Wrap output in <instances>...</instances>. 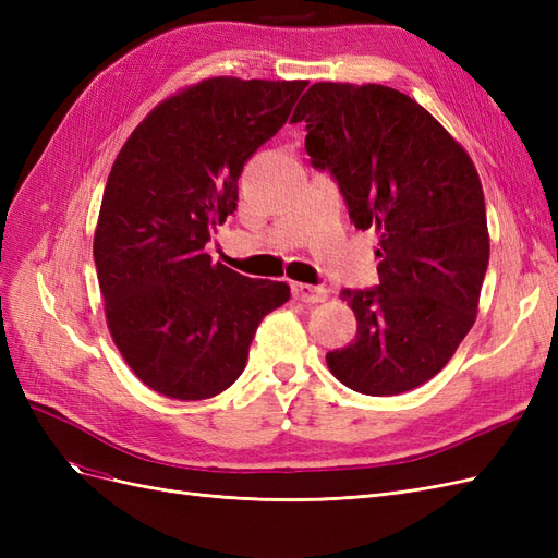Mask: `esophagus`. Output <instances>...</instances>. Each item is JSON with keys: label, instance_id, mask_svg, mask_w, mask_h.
I'll return each instance as SVG.
<instances>
[{"label": "esophagus", "instance_id": "esophagus-1", "mask_svg": "<svg viewBox=\"0 0 558 558\" xmlns=\"http://www.w3.org/2000/svg\"><path fill=\"white\" fill-rule=\"evenodd\" d=\"M293 295L300 302H310V305L328 300V291L324 289V286H310V283H293Z\"/></svg>", "mask_w": 558, "mask_h": 558}]
</instances>
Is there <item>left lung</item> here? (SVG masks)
Masks as SVG:
<instances>
[{"instance_id": "obj_1", "label": "left lung", "mask_w": 558, "mask_h": 558, "mask_svg": "<svg viewBox=\"0 0 558 558\" xmlns=\"http://www.w3.org/2000/svg\"><path fill=\"white\" fill-rule=\"evenodd\" d=\"M312 165L340 183L353 226L379 238V286L344 291L359 320L330 373L365 396H398L449 363L477 318L488 265L482 181L468 150L400 90L314 83L293 111Z\"/></svg>"}]
</instances>
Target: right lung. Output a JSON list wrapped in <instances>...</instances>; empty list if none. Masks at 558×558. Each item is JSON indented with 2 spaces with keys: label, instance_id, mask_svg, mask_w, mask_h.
Instances as JSON below:
<instances>
[{
  "label": "right lung",
  "instance_id": "add662e5",
  "mask_svg": "<svg viewBox=\"0 0 558 558\" xmlns=\"http://www.w3.org/2000/svg\"><path fill=\"white\" fill-rule=\"evenodd\" d=\"M307 81L214 76L146 113L116 156L93 240L116 349L148 388L214 398L242 375L283 281L214 263L205 244L238 209L244 162L289 121Z\"/></svg>",
  "mask_w": 558,
  "mask_h": 558
}]
</instances>
